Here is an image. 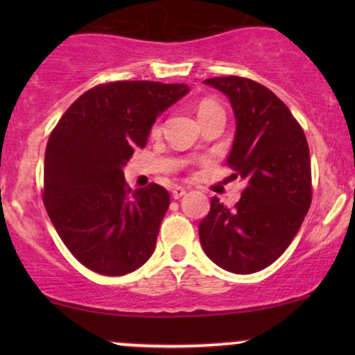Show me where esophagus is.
<instances>
[{"label": "esophagus", "mask_w": 355, "mask_h": 355, "mask_svg": "<svg viewBox=\"0 0 355 355\" xmlns=\"http://www.w3.org/2000/svg\"><path fill=\"white\" fill-rule=\"evenodd\" d=\"M185 193H187V189H183V187H175V189L172 190V195H173L175 200L182 198Z\"/></svg>", "instance_id": "obj_1"}]
</instances>
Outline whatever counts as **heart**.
Listing matches in <instances>:
<instances>
[{"label": "heart", "instance_id": "heart-1", "mask_svg": "<svg viewBox=\"0 0 355 355\" xmlns=\"http://www.w3.org/2000/svg\"><path fill=\"white\" fill-rule=\"evenodd\" d=\"M215 112H223L222 107H220L218 103H215V101L205 100V101H202L200 105H198V118L210 115V113H215ZM157 130H158V125H155L153 132H157Z\"/></svg>", "mask_w": 355, "mask_h": 355}]
</instances>
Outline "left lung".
I'll use <instances>...</instances> for the list:
<instances>
[{
    "label": "left lung",
    "mask_w": 355,
    "mask_h": 355,
    "mask_svg": "<svg viewBox=\"0 0 355 355\" xmlns=\"http://www.w3.org/2000/svg\"><path fill=\"white\" fill-rule=\"evenodd\" d=\"M230 100L235 137L232 178L247 183L234 209L211 198L198 225L203 252L232 274L274 263L302 225L312 200L311 153L304 130L270 89L240 76L203 81Z\"/></svg>",
    "instance_id": "left-lung-1"
}]
</instances>
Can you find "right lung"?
<instances>
[{"instance_id":"right-lung-1","label":"right lung","mask_w":355,"mask_h":355,"mask_svg":"<svg viewBox=\"0 0 355 355\" xmlns=\"http://www.w3.org/2000/svg\"><path fill=\"white\" fill-rule=\"evenodd\" d=\"M189 92L185 83L98 85L51 132L43 202L60 239L89 270L125 275L152 257L170 195L157 183L132 191L123 166L146 145L155 120Z\"/></svg>"}]
</instances>
